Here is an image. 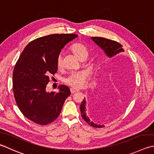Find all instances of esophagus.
I'll use <instances>...</instances> for the list:
<instances>
[{
	"instance_id": "esophagus-1",
	"label": "esophagus",
	"mask_w": 154,
	"mask_h": 154,
	"mask_svg": "<svg viewBox=\"0 0 154 154\" xmlns=\"http://www.w3.org/2000/svg\"><path fill=\"white\" fill-rule=\"evenodd\" d=\"M70 91H71V94H73V93H74L77 92L78 90H76V89H75L71 88V89H70Z\"/></svg>"
}]
</instances>
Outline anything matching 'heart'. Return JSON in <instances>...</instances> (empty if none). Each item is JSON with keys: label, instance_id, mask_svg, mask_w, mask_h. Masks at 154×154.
<instances>
[{"label": "heart", "instance_id": "b5f03b06", "mask_svg": "<svg viewBox=\"0 0 154 154\" xmlns=\"http://www.w3.org/2000/svg\"><path fill=\"white\" fill-rule=\"evenodd\" d=\"M71 50L79 59L87 57L88 55V49L82 43H75L71 45ZM57 66L61 67L62 65V57L59 55L57 58ZM87 79V73L83 71L73 72L65 78L64 81L67 85L75 89L82 87L85 83Z\"/></svg>", "mask_w": 154, "mask_h": 154}]
</instances>
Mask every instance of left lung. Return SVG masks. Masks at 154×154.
Wrapping results in <instances>:
<instances>
[{
    "mask_svg": "<svg viewBox=\"0 0 154 154\" xmlns=\"http://www.w3.org/2000/svg\"><path fill=\"white\" fill-rule=\"evenodd\" d=\"M91 38L92 40L98 45V46L100 47L101 49L105 51V54H106V55L109 57H112L113 56H115L116 55H117V53L123 51L122 45L115 41L110 40V39L105 38L103 37H92ZM85 105H86V102H85V99H84L83 101L81 102V104L80 105V110H81V117H82V118L85 120V122H86L89 125H91L93 128H100L104 127L103 125L95 124V123H94L93 122L90 121L89 117L86 115Z\"/></svg>",
    "mask_w": 154,
    "mask_h": 154,
    "instance_id": "8db88e82",
    "label": "left lung"
}]
</instances>
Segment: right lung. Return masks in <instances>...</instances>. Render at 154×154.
<instances>
[{
  "instance_id": "obj_1",
  "label": "right lung",
  "mask_w": 154,
  "mask_h": 154,
  "mask_svg": "<svg viewBox=\"0 0 154 154\" xmlns=\"http://www.w3.org/2000/svg\"><path fill=\"white\" fill-rule=\"evenodd\" d=\"M76 34H53L35 39L26 45L15 65L13 74L14 97L27 119L45 125L55 120L65 99L71 95L66 85L58 92L47 93L49 75L57 71V58Z\"/></svg>"
}]
</instances>
